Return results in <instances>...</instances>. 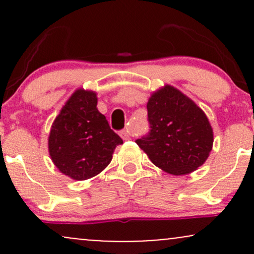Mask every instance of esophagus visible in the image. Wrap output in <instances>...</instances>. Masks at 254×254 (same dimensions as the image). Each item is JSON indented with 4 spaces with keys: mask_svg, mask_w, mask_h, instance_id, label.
Segmentation results:
<instances>
[{
    "mask_svg": "<svg viewBox=\"0 0 254 254\" xmlns=\"http://www.w3.org/2000/svg\"><path fill=\"white\" fill-rule=\"evenodd\" d=\"M119 135H121V137L123 139H130V133H129V130H127V129L122 130Z\"/></svg>",
    "mask_w": 254,
    "mask_h": 254,
    "instance_id": "obj_1",
    "label": "esophagus"
}]
</instances>
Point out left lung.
Returning <instances> with one entry per match:
<instances>
[{
	"label": "left lung",
	"instance_id": "1",
	"mask_svg": "<svg viewBox=\"0 0 254 254\" xmlns=\"http://www.w3.org/2000/svg\"><path fill=\"white\" fill-rule=\"evenodd\" d=\"M149 132L136 139L154 165L184 176L208 159L214 135L205 113L172 86L151 95L147 104Z\"/></svg>",
	"mask_w": 254,
	"mask_h": 254
}]
</instances>
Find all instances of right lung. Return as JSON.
Segmentation results:
<instances>
[{"label":"right lung","mask_w":254,"mask_h":254,"mask_svg":"<svg viewBox=\"0 0 254 254\" xmlns=\"http://www.w3.org/2000/svg\"><path fill=\"white\" fill-rule=\"evenodd\" d=\"M97 94L77 89L52 124L49 153L56 167L75 180H86L107 167L123 139L97 109Z\"/></svg>","instance_id":"right-lung-1"}]
</instances>
